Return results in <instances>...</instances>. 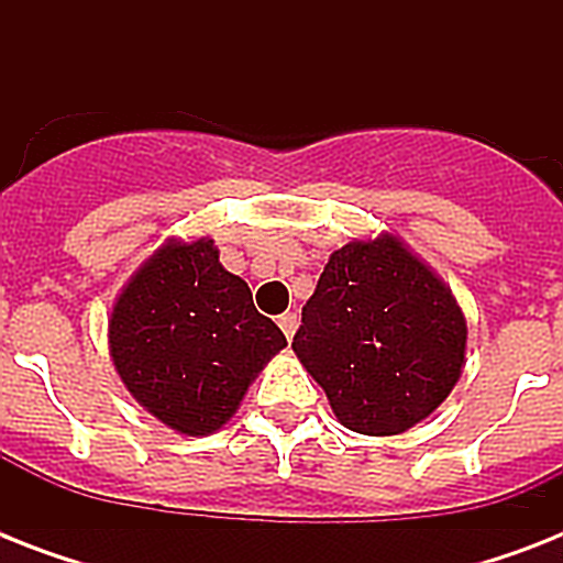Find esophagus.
<instances>
[{
	"mask_svg": "<svg viewBox=\"0 0 563 563\" xmlns=\"http://www.w3.org/2000/svg\"><path fill=\"white\" fill-rule=\"evenodd\" d=\"M277 324H280V330L286 333V339H291L295 330H298V316H295V312H283V316L277 318Z\"/></svg>",
	"mask_w": 563,
	"mask_h": 563,
	"instance_id": "obj_1",
	"label": "esophagus"
}]
</instances>
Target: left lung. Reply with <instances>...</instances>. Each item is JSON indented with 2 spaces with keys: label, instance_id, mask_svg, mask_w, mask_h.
I'll use <instances>...</instances> for the list:
<instances>
[{
  "label": "left lung",
  "instance_id": "obj_1",
  "mask_svg": "<svg viewBox=\"0 0 563 563\" xmlns=\"http://www.w3.org/2000/svg\"><path fill=\"white\" fill-rule=\"evenodd\" d=\"M464 344L450 289L400 239L379 236L330 256L291 347L344 427L397 435L453 391Z\"/></svg>",
  "mask_w": 563,
  "mask_h": 563
}]
</instances>
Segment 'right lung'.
Returning a JSON list of instances; mask_svg holds the SVG:
<instances>
[{
    "label": "right lung",
    "mask_w": 563,
    "mask_h": 563,
    "mask_svg": "<svg viewBox=\"0 0 563 563\" xmlns=\"http://www.w3.org/2000/svg\"><path fill=\"white\" fill-rule=\"evenodd\" d=\"M286 335L221 268L212 239L169 242L134 274L110 316V356L154 418L207 435L239 409Z\"/></svg>",
    "instance_id": "add662e5"
}]
</instances>
